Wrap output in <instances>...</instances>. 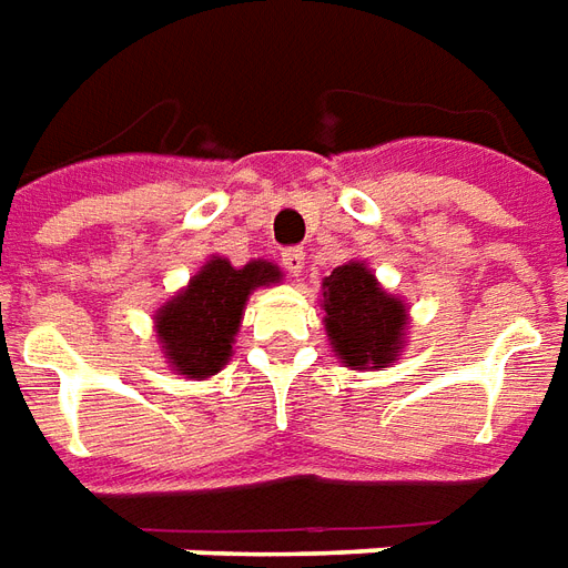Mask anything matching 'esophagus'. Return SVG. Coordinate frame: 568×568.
<instances>
[{
	"instance_id": "obj_1",
	"label": "esophagus",
	"mask_w": 568,
	"mask_h": 568,
	"mask_svg": "<svg viewBox=\"0 0 568 568\" xmlns=\"http://www.w3.org/2000/svg\"><path fill=\"white\" fill-rule=\"evenodd\" d=\"M283 267L292 273V276H301V271H304V252H301L297 246L285 248V252H283Z\"/></svg>"
}]
</instances>
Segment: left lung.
<instances>
[{"instance_id":"left-lung-1","label":"left lung","mask_w":568,"mask_h":568,"mask_svg":"<svg viewBox=\"0 0 568 568\" xmlns=\"http://www.w3.org/2000/svg\"><path fill=\"white\" fill-rule=\"evenodd\" d=\"M325 332L346 368H386L405 334V304L383 292L374 273L349 261L322 283Z\"/></svg>"}]
</instances>
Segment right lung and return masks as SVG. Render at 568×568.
Instances as JSON below:
<instances>
[{"instance_id":"right-lung-1","label":"right lung","mask_w":568,"mask_h":568,"mask_svg":"<svg viewBox=\"0 0 568 568\" xmlns=\"http://www.w3.org/2000/svg\"><path fill=\"white\" fill-rule=\"evenodd\" d=\"M276 280L280 271L267 261H248L236 271L231 261L212 258L185 292L158 313V337L173 368L187 377H210L222 371L248 292Z\"/></svg>"}]
</instances>
